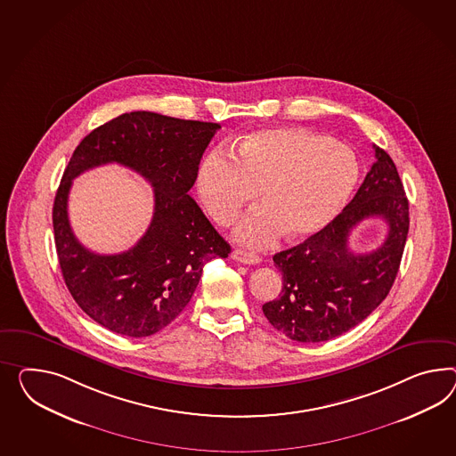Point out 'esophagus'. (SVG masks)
Returning <instances> with one entry per match:
<instances>
[{"label":"esophagus","instance_id":"esophagus-1","mask_svg":"<svg viewBox=\"0 0 456 456\" xmlns=\"http://www.w3.org/2000/svg\"><path fill=\"white\" fill-rule=\"evenodd\" d=\"M232 257H233L234 261L243 263V265H257L261 261V257L257 256V255L245 251V249H234Z\"/></svg>","mask_w":456,"mask_h":456}]
</instances>
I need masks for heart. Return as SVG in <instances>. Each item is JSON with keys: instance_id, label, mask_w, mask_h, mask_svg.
I'll return each mask as SVG.
<instances>
[{"instance_id": "heart-1", "label": "heart", "mask_w": 456, "mask_h": 456, "mask_svg": "<svg viewBox=\"0 0 456 456\" xmlns=\"http://www.w3.org/2000/svg\"><path fill=\"white\" fill-rule=\"evenodd\" d=\"M359 178L355 153L344 143L303 127H271L248 134L238 159L213 151L200 164L199 195L218 224H230L256 200L234 230L249 246H268L282 234L303 241L322 232L346 207Z\"/></svg>"}]
</instances>
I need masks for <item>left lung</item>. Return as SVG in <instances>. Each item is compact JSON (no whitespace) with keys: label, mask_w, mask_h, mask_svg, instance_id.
<instances>
[{"label":"left lung","mask_w":456,"mask_h":456,"mask_svg":"<svg viewBox=\"0 0 456 456\" xmlns=\"http://www.w3.org/2000/svg\"><path fill=\"white\" fill-rule=\"evenodd\" d=\"M375 162L351 203L322 232L273 256L282 291L263 304L271 326L297 342H324L361 324L390 291L409 234V200L390 155L374 145ZM367 217L389 224L370 254L348 248L351 230Z\"/></svg>","instance_id":"1"}]
</instances>
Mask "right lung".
<instances>
[{"label": "right lung", "instance_id": "1", "mask_svg": "<svg viewBox=\"0 0 456 456\" xmlns=\"http://www.w3.org/2000/svg\"><path fill=\"white\" fill-rule=\"evenodd\" d=\"M218 129L213 122L137 110L94 129L76 147L54 199V241L70 296L97 324L127 338L152 336L185 309L203 266L232 251L188 195ZM105 163L129 166L154 187L151 226L137 246L118 256L84 248L67 216L71 180Z\"/></svg>", "mask_w": 456, "mask_h": 456}]
</instances>
